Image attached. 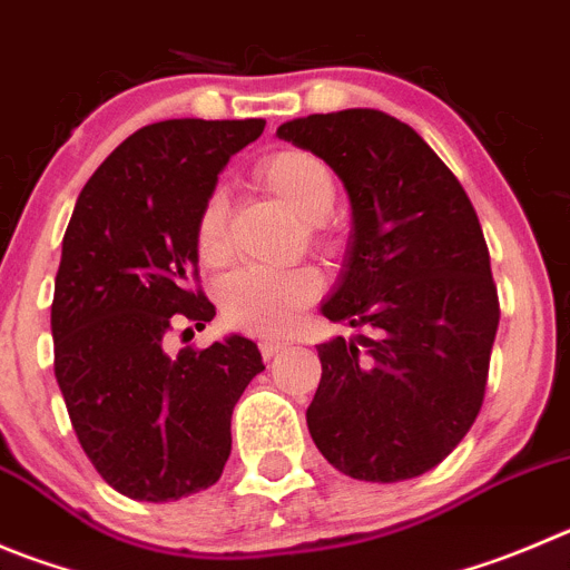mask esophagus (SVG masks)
Returning <instances> with one entry per match:
<instances>
[{
    "label": "esophagus",
    "mask_w": 570,
    "mask_h": 570,
    "mask_svg": "<svg viewBox=\"0 0 570 570\" xmlns=\"http://www.w3.org/2000/svg\"><path fill=\"white\" fill-rule=\"evenodd\" d=\"M286 345H289L286 340H273V337L261 340V354H264V360H273V357H278Z\"/></svg>",
    "instance_id": "obj_1"
}]
</instances>
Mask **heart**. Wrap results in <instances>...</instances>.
I'll use <instances>...</instances> for the list:
<instances>
[{
    "label": "heart",
    "mask_w": 570,
    "mask_h": 570,
    "mask_svg": "<svg viewBox=\"0 0 570 570\" xmlns=\"http://www.w3.org/2000/svg\"><path fill=\"white\" fill-rule=\"evenodd\" d=\"M261 183L278 196L301 219H323L334 205V177L321 157L301 148H284L258 165ZM225 196H207L196 219V253L216 267L227 255ZM323 281L315 269L244 267L227 275L219 286L222 315L230 326L253 334H281L297 321L306 306L321 295Z\"/></svg>",
    "instance_id": "1"
}]
</instances>
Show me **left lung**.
Masks as SVG:
<instances>
[{"label":"left lung","instance_id":"obj_1","mask_svg":"<svg viewBox=\"0 0 570 570\" xmlns=\"http://www.w3.org/2000/svg\"><path fill=\"white\" fill-rule=\"evenodd\" d=\"M278 137L321 157L351 202L323 317L374 328L317 345L312 441L357 481L422 475L470 433L501 321L475 207L439 154L380 109L297 117Z\"/></svg>","mask_w":570,"mask_h":570}]
</instances>
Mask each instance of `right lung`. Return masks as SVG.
Listing matches in <instances>:
<instances>
[{"label": "right lung", "instance_id": "add662e5", "mask_svg": "<svg viewBox=\"0 0 570 570\" xmlns=\"http://www.w3.org/2000/svg\"><path fill=\"white\" fill-rule=\"evenodd\" d=\"M261 131V117L142 126L89 177L63 233L56 380L87 459L131 501H179L219 481L233 407L264 371L242 334L165 348L177 321L216 317L194 289L196 219L227 159Z\"/></svg>", "mask_w": 570, "mask_h": 570}]
</instances>
